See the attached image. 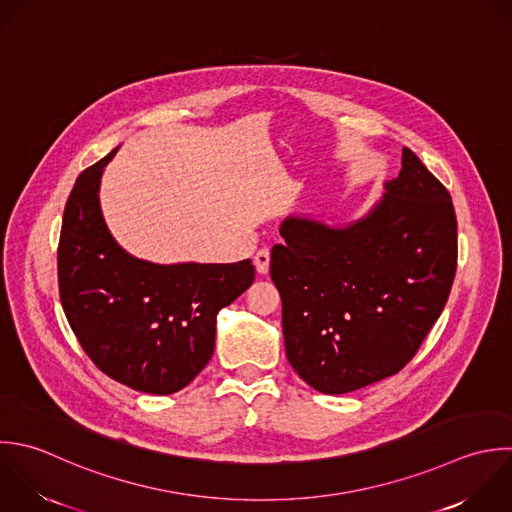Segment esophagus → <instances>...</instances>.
I'll list each match as a JSON object with an SVG mask.
<instances>
[{
	"label": "esophagus",
	"mask_w": 512,
	"mask_h": 512,
	"mask_svg": "<svg viewBox=\"0 0 512 512\" xmlns=\"http://www.w3.org/2000/svg\"><path fill=\"white\" fill-rule=\"evenodd\" d=\"M253 263H255L257 273L265 275V273L269 271V263H271V253H269V249H259L257 255L253 257Z\"/></svg>",
	"instance_id": "obj_1"
}]
</instances>
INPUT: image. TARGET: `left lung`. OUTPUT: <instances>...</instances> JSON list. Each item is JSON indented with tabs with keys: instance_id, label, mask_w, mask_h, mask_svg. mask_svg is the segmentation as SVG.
Returning a JSON list of instances; mask_svg holds the SVG:
<instances>
[{
	"instance_id": "8db88e82",
	"label": "left lung",
	"mask_w": 512,
	"mask_h": 512,
	"mask_svg": "<svg viewBox=\"0 0 512 512\" xmlns=\"http://www.w3.org/2000/svg\"><path fill=\"white\" fill-rule=\"evenodd\" d=\"M397 179L363 219L329 227L287 217L271 249L287 359L325 395L399 373L441 317L457 271L445 185L403 147Z\"/></svg>"
}]
</instances>
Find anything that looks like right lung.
Returning <instances> with one entry per match:
<instances>
[{
  "label": "right lung",
  "mask_w": 512,
  "mask_h": 512,
  "mask_svg": "<svg viewBox=\"0 0 512 512\" xmlns=\"http://www.w3.org/2000/svg\"><path fill=\"white\" fill-rule=\"evenodd\" d=\"M117 147L81 171L65 203L59 299L99 371L141 393L171 395L209 363L217 313L255 279L239 263L155 265L123 251L101 215L99 181Z\"/></svg>",
  "instance_id": "add662e5"
}]
</instances>
